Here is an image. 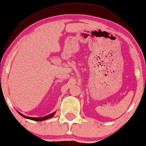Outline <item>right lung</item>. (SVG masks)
<instances>
[{"mask_svg":"<svg viewBox=\"0 0 146 146\" xmlns=\"http://www.w3.org/2000/svg\"><path fill=\"white\" fill-rule=\"evenodd\" d=\"M18 113L20 115L22 116V117H23L27 118V119H31V120L39 121H44V120H46V119H50V118L52 117L54 115V114L56 113V112H54V113H52L48 115H46V116H44V117H28V116H26V115H25L22 114L21 113L18 112Z\"/></svg>","mask_w":146,"mask_h":146,"instance_id":"right-lung-1","label":"right lung"}]
</instances>
